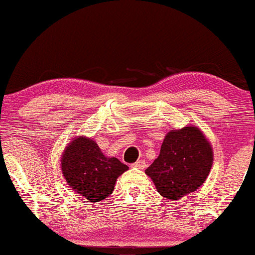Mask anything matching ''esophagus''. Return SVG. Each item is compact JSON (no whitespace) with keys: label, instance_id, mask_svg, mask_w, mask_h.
<instances>
[{"label":"esophagus","instance_id":"1","mask_svg":"<svg viewBox=\"0 0 255 255\" xmlns=\"http://www.w3.org/2000/svg\"><path fill=\"white\" fill-rule=\"evenodd\" d=\"M134 168H139V169H144L146 166V163L144 159H139V161H137L136 163H133L132 164Z\"/></svg>","mask_w":255,"mask_h":255}]
</instances>
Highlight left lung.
<instances>
[{
    "mask_svg": "<svg viewBox=\"0 0 255 255\" xmlns=\"http://www.w3.org/2000/svg\"><path fill=\"white\" fill-rule=\"evenodd\" d=\"M213 149L197 128L172 130L165 136L159 156L145 172L165 199L178 200L199 189L209 175Z\"/></svg>",
    "mask_w": 255,
    "mask_h": 255,
    "instance_id": "8db88e82",
    "label": "left lung"
}]
</instances>
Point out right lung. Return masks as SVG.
<instances>
[{"instance_id": "1", "label": "right lung", "mask_w": 255, "mask_h": 255, "mask_svg": "<svg viewBox=\"0 0 255 255\" xmlns=\"http://www.w3.org/2000/svg\"><path fill=\"white\" fill-rule=\"evenodd\" d=\"M128 169L118 158L104 156L98 144L85 137L72 140L61 158L66 182L89 202H99L112 194L118 176Z\"/></svg>"}]
</instances>
